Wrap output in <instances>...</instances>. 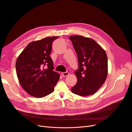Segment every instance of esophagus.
Here are the masks:
<instances>
[{"label":"esophagus","instance_id":"esophagus-1","mask_svg":"<svg viewBox=\"0 0 132 132\" xmlns=\"http://www.w3.org/2000/svg\"><path fill=\"white\" fill-rule=\"evenodd\" d=\"M69 73L68 72H65L62 73V75L63 77H66L68 75H69Z\"/></svg>","mask_w":132,"mask_h":132}]
</instances>
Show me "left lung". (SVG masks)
I'll list each match as a JSON object with an SVG mask.
<instances>
[{"label": "left lung", "instance_id": "left-lung-1", "mask_svg": "<svg viewBox=\"0 0 132 132\" xmlns=\"http://www.w3.org/2000/svg\"><path fill=\"white\" fill-rule=\"evenodd\" d=\"M78 58L79 68L75 75L77 84L73 94L87 96L95 94L105 82L108 74L107 56L95 40L79 35L69 37Z\"/></svg>", "mask_w": 132, "mask_h": 132}]
</instances>
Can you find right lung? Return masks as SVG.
I'll use <instances>...</instances> for the list:
<instances>
[{"label": "right lung", "instance_id": "right-lung-1", "mask_svg": "<svg viewBox=\"0 0 132 132\" xmlns=\"http://www.w3.org/2000/svg\"><path fill=\"white\" fill-rule=\"evenodd\" d=\"M59 36L47 37L29 43L16 62L19 81L26 92L34 97L42 98L51 94L60 79L55 72L50 55L53 40Z\"/></svg>", "mask_w": 132, "mask_h": 132}]
</instances>
